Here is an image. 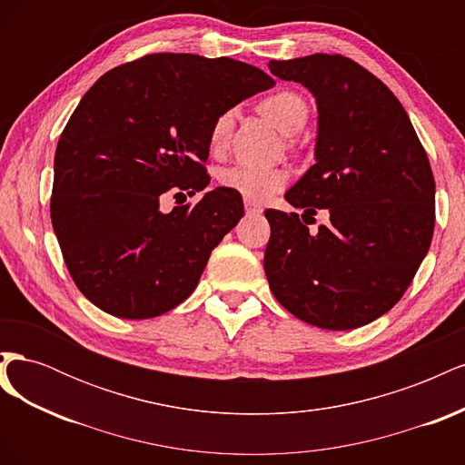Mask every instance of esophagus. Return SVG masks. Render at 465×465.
Segmentation results:
<instances>
[{
    "mask_svg": "<svg viewBox=\"0 0 465 465\" xmlns=\"http://www.w3.org/2000/svg\"><path fill=\"white\" fill-rule=\"evenodd\" d=\"M244 205H246V211L248 213H254V215H258V213H262V205H258L256 202H252V200H244Z\"/></svg>",
    "mask_w": 465,
    "mask_h": 465,
    "instance_id": "esophagus-1",
    "label": "esophagus"
}]
</instances>
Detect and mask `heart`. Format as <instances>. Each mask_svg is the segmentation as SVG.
I'll use <instances>...</instances> for the list:
<instances>
[{
    "label": "heart",
    "instance_id": "heart-1",
    "mask_svg": "<svg viewBox=\"0 0 465 465\" xmlns=\"http://www.w3.org/2000/svg\"><path fill=\"white\" fill-rule=\"evenodd\" d=\"M262 114L277 125V130L285 135H292L304 128L308 118V106L302 101V96L292 91H279L270 96H265L260 103ZM232 128V110L223 112L211 125L209 143L215 151L223 149L229 142ZM289 174L283 168L273 166H260V164H246L238 163L232 166L223 168L219 173V184L227 190L244 195L248 200L262 202L270 198L287 184Z\"/></svg>",
    "mask_w": 465,
    "mask_h": 465
}]
</instances>
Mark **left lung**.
<instances>
[{"mask_svg":"<svg viewBox=\"0 0 465 465\" xmlns=\"http://www.w3.org/2000/svg\"><path fill=\"white\" fill-rule=\"evenodd\" d=\"M267 65L275 77L304 85L318 104L316 163L285 200L309 216L318 208L331 213V223L311 233L303 215L265 211L270 289L306 323L361 328L403 297L429 252V157L401 103L353 60L312 54Z\"/></svg>","mask_w":465,"mask_h":465,"instance_id":"left-lung-1","label":"left lung"}]
</instances>
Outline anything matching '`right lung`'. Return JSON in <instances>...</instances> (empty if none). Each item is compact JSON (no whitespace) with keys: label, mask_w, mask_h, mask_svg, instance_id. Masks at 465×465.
<instances>
[{"label":"right lung","mask_w":465,"mask_h":465,"mask_svg":"<svg viewBox=\"0 0 465 465\" xmlns=\"http://www.w3.org/2000/svg\"><path fill=\"white\" fill-rule=\"evenodd\" d=\"M273 85L231 58L149 54L81 98L55 147L50 215L69 275L94 306L145 320L198 287L211 250L244 215L242 195L221 186L171 213L161 200L207 188L215 118Z\"/></svg>","instance_id":"obj_1"}]
</instances>
